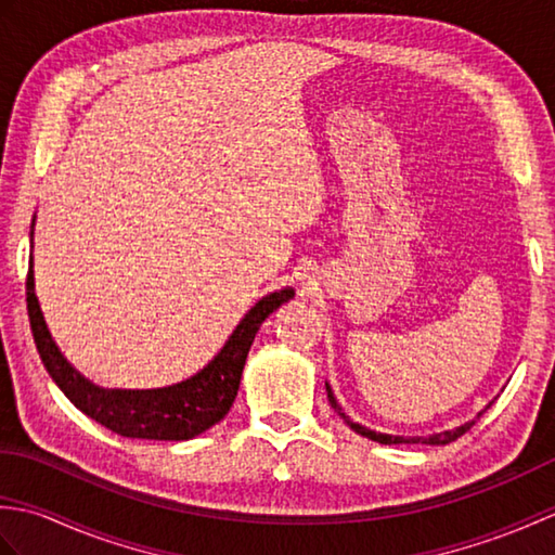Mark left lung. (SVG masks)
Segmentation results:
<instances>
[{
    "label": "left lung",
    "instance_id": "obj_1",
    "mask_svg": "<svg viewBox=\"0 0 555 555\" xmlns=\"http://www.w3.org/2000/svg\"><path fill=\"white\" fill-rule=\"evenodd\" d=\"M326 396H328V403H332V408L338 412V415L344 417V420L350 424V429H352V431H358L360 436H367V439H372V441H376V443H386V446H393V443H427V446H446V443H451V441L460 439V436H463V434H465V431L475 424V420H473V422L460 424V427H455V429H448V431H441V434H429V436H393V434H379V431H372V429H367V427H362V424L350 422V420L346 417V412H340V405L336 403L334 391H332V386H328V384H326ZM479 415H481V412H479ZM479 415H477V417H479Z\"/></svg>",
    "mask_w": 555,
    "mask_h": 555
}]
</instances>
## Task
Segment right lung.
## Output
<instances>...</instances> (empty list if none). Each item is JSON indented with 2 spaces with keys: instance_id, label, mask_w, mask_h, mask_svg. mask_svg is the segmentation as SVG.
<instances>
[{
  "instance_id": "obj_1",
  "label": "right lung",
  "mask_w": 555,
  "mask_h": 555,
  "mask_svg": "<svg viewBox=\"0 0 555 555\" xmlns=\"http://www.w3.org/2000/svg\"><path fill=\"white\" fill-rule=\"evenodd\" d=\"M291 298L293 288H284L279 293H269V296L255 302V308H250V312L243 317L235 332L229 336L227 346L191 379L164 388H147V391H126V388L95 386L70 367L62 350L52 340L38 296H35L33 257L28 262L26 281L33 338L44 370L50 372L54 384L62 388L70 403L80 412H86L90 420L100 422L102 427L119 436H128V439L152 441H188L227 417L235 393H238L245 358L255 334L267 317Z\"/></svg>"
}]
</instances>
